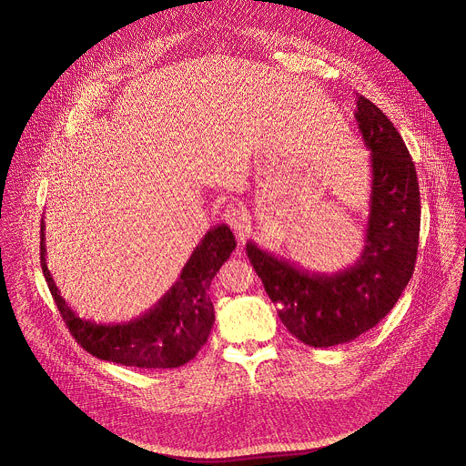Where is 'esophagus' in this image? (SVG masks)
<instances>
[{"label":"esophagus","mask_w":466,"mask_h":466,"mask_svg":"<svg viewBox=\"0 0 466 466\" xmlns=\"http://www.w3.org/2000/svg\"><path fill=\"white\" fill-rule=\"evenodd\" d=\"M222 217L238 237H244V233L248 231V226H249V213L244 206L229 204V206H226Z\"/></svg>","instance_id":"34e87169"}]
</instances>
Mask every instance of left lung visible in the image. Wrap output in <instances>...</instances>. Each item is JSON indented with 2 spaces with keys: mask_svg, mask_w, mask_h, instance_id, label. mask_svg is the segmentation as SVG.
Returning a JSON list of instances; mask_svg holds the SVG:
<instances>
[{
  "mask_svg": "<svg viewBox=\"0 0 466 466\" xmlns=\"http://www.w3.org/2000/svg\"><path fill=\"white\" fill-rule=\"evenodd\" d=\"M355 120L370 151L364 246L337 271H309L248 240V257L288 331L313 348L350 342L395 306L413 275L420 197L411 157L386 115L357 96Z\"/></svg>",
  "mask_w": 466,
  "mask_h": 466,
  "instance_id": "left-lung-1",
  "label": "left lung"
}]
</instances>
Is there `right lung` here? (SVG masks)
Listing matches in <instances>:
<instances>
[{
  "instance_id": "add662e5",
  "label": "right lung",
  "mask_w": 466,
  "mask_h": 466,
  "mask_svg": "<svg viewBox=\"0 0 466 466\" xmlns=\"http://www.w3.org/2000/svg\"><path fill=\"white\" fill-rule=\"evenodd\" d=\"M40 238L46 280L76 342L102 360L137 368H178L200 351L215 322L211 280L237 248L235 235L226 224L213 226L191 253L177 282L155 306L137 319L106 324L78 317L60 295L47 268L44 220Z\"/></svg>"
}]
</instances>
